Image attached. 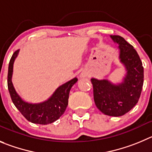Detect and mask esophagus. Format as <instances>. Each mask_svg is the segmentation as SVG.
<instances>
[{
	"label": "esophagus",
	"mask_w": 152,
	"mask_h": 152,
	"mask_svg": "<svg viewBox=\"0 0 152 152\" xmlns=\"http://www.w3.org/2000/svg\"><path fill=\"white\" fill-rule=\"evenodd\" d=\"M85 76H86V75L85 74V73H82V74H81V77H85Z\"/></svg>",
	"instance_id": "1"
}]
</instances>
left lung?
<instances>
[{
	"mask_svg": "<svg viewBox=\"0 0 152 152\" xmlns=\"http://www.w3.org/2000/svg\"><path fill=\"white\" fill-rule=\"evenodd\" d=\"M119 45V59L126 69L122 83L113 84L107 79L92 78L94 100L98 110L106 115L118 117L126 114L137 103L143 86L142 63L134 46L118 35H111Z\"/></svg>",
	"mask_w": 152,
	"mask_h": 152,
	"instance_id": "obj_1",
	"label": "left lung"
}]
</instances>
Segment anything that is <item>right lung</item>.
Masks as SVG:
<instances>
[{
  "mask_svg": "<svg viewBox=\"0 0 152 152\" xmlns=\"http://www.w3.org/2000/svg\"><path fill=\"white\" fill-rule=\"evenodd\" d=\"M18 52L19 50H16L12 55L8 67L7 86L12 103L22 115L31 123L39 124H51L58 120L66 110L69 91L72 86L77 82L78 79L75 77L59 86L46 101L39 103H30L24 101L15 91L12 83L13 64Z\"/></svg>",
  "mask_w": 152,
  "mask_h": 152,
  "instance_id": "1",
  "label": "right lung"
}]
</instances>
